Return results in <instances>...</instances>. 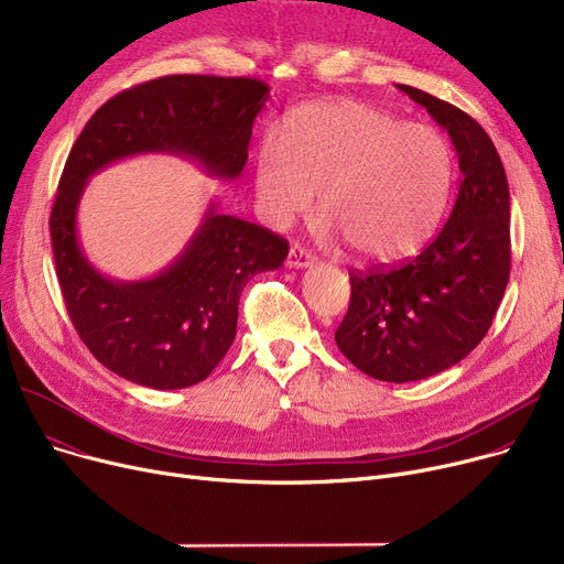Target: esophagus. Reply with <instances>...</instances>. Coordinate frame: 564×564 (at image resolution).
I'll use <instances>...</instances> for the list:
<instances>
[{
    "instance_id": "obj_1",
    "label": "esophagus",
    "mask_w": 564,
    "mask_h": 564,
    "mask_svg": "<svg viewBox=\"0 0 564 564\" xmlns=\"http://www.w3.org/2000/svg\"><path fill=\"white\" fill-rule=\"evenodd\" d=\"M313 264V256L308 249H304L302 245H292L290 253H288V267H294V270H304V267Z\"/></svg>"
}]
</instances>
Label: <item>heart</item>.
Instances as JSON below:
<instances>
[{"instance_id": "1", "label": "heart", "mask_w": 564, "mask_h": 564, "mask_svg": "<svg viewBox=\"0 0 564 564\" xmlns=\"http://www.w3.org/2000/svg\"><path fill=\"white\" fill-rule=\"evenodd\" d=\"M451 183V148L434 128L357 100L297 109L283 141L267 137L256 162L258 200L274 226L308 213L322 189V230L340 232L354 253L372 260L425 245Z\"/></svg>"}]
</instances>
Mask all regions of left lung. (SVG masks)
<instances>
[{
    "mask_svg": "<svg viewBox=\"0 0 564 564\" xmlns=\"http://www.w3.org/2000/svg\"><path fill=\"white\" fill-rule=\"evenodd\" d=\"M446 128L459 160L453 213L434 240L398 264L349 272L336 345L361 372L416 381L459 364L489 332L510 281V187L482 126L459 107L398 84Z\"/></svg>",
    "mask_w": 564,
    "mask_h": 564,
    "instance_id": "8db88e82",
    "label": "left lung"
}]
</instances>
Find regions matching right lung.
Masks as SVG:
<instances>
[{
    "label": "right lung",
    "instance_id": "add662e5",
    "mask_svg": "<svg viewBox=\"0 0 564 564\" xmlns=\"http://www.w3.org/2000/svg\"><path fill=\"white\" fill-rule=\"evenodd\" d=\"M267 98L270 86L256 77L166 75L109 98L73 143L50 215L56 276L79 338L118 377L160 391L203 381L235 340L245 285L281 267L288 242L258 224L217 215L210 205L187 249L164 272L113 281L77 242L86 181L139 153L192 158L207 173L235 181Z\"/></svg>",
    "mask_w": 564,
    "mask_h": 564
}]
</instances>
